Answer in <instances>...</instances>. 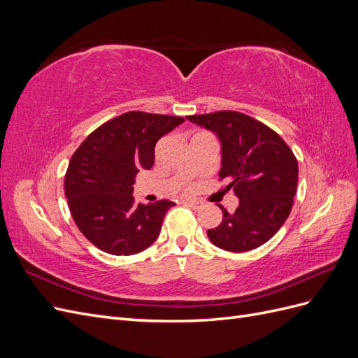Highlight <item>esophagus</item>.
Masks as SVG:
<instances>
[{"label": "esophagus", "instance_id": "obj_1", "mask_svg": "<svg viewBox=\"0 0 358 358\" xmlns=\"http://www.w3.org/2000/svg\"><path fill=\"white\" fill-rule=\"evenodd\" d=\"M183 203H185L187 206H189V208L194 209V210H200L201 208H204V203L200 201V200H185Z\"/></svg>", "mask_w": 358, "mask_h": 358}]
</instances>
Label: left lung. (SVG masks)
Masks as SVG:
<instances>
[{"mask_svg":"<svg viewBox=\"0 0 358 358\" xmlns=\"http://www.w3.org/2000/svg\"><path fill=\"white\" fill-rule=\"evenodd\" d=\"M218 136L222 149L220 179L230 183L239 206H222V221L208 230L209 241L224 251L246 252L264 245L287 221L299 178L297 158L282 137L241 112L221 110L187 116Z\"/></svg>","mask_w":358,"mask_h":358,"instance_id":"left-lung-1","label":"left lung"}]
</instances>
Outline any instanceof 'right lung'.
I'll list each match as a JSON object with an SVG mask.
<instances>
[{"label": "right lung", "mask_w": 358, "mask_h": 358, "mask_svg": "<svg viewBox=\"0 0 358 358\" xmlns=\"http://www.w3.org/2000/svg\"><path fill=\"white\" fill-rule=\"evenodd\" d=\"M185 119L127 112L104 122L76 149L64 180L73 220L94 246L112 255H133L152 245L176 203L136 204L137 173L155 161V145Z\"/></svg>", "instance_id": "add662e5"}]
</instances>
